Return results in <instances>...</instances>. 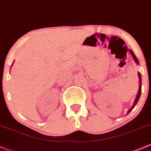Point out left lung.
<instances>
[{
    "label": "left lung",
    "instance_id": "obj_1",
    "mask_svg": "<svg viewBox=\"0 0 151 151\" xmlns=\"http://www.w3.org/2000/svg\"><path fill=\"white\" fill-rule=\"evenodd\" d=\"M130 53H131V55H132V56H133V59H134L135 62H136L137 64H139V61H138L137 58H136V55H135L134 53H133V52L131 50H130ZM138 76H139V91H138L137 96H136V99H135V101H134V104H133V105L132 106L131 108H130V110H129L128 111H127V113H130V112L131 111V110H133V108H134V107H135V106H136V104H137L138 101H139V98H140V96H141V93H142V78H141V74H140V73H138Z\"/></svg>",
    "mask_w": 151,
    "mask_h": 151
}]
</instances>
